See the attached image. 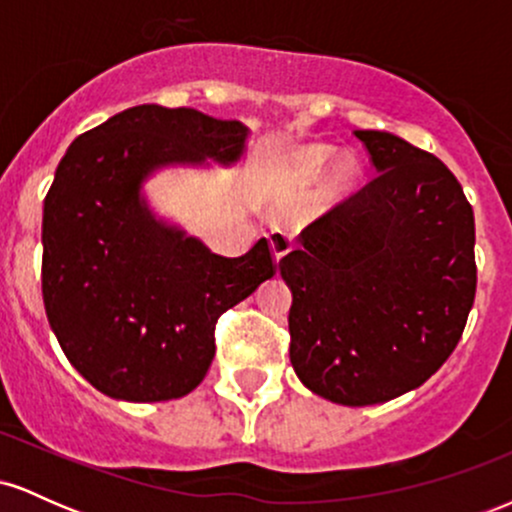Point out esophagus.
I'll use <instances>...</instances> for the list:
<instances>
[{
  "label": "esophagus",
  "instance_id": "obj_1",
  "mask_svg": "<svg viewBox=\"0 0 512 512\" xmlns=\"http://www.w3.org/2000/svg\"><path fill=\"white\" fill-rule=\"evenodd\" d=\"M269 245H272L274 264L279 267V262L291 252V236L286 231H281V228H274V231L269 233Z\"/></svg>",
  "mask_w": 512,
  "mask_h": 512
}]
</instances>
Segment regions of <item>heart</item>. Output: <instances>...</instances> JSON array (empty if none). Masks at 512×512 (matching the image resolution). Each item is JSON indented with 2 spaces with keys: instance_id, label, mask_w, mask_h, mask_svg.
<instances>
[{
  "instance_id": "obj_1",
  "label": "heart",
  "mask_w": 512,
  "mask_h": 512,
  "mask_svg": "<svg viewBox=\"0 0 512 512\" xmlns=\"http://www.w3.org/2000/svg\"><path fill=\"white\" fill-rule=\"evenodd\" d=\"M334 158H337V151H334L332 146H305V149H301L293 156L291 170L293 175H296V180L310 182V185H313V182H320L325 178ZM332 168L327 185H330L332 195L339 197L354 187L358 175H361V163H358L354 156H344L339 158Z\"/></svg>"
}]
</instances>
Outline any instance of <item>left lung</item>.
I'll use <instances>...</instances> for the list:
<instances>
[{"instance_id":"left-lung-1","label":"left lung","mask_w":512,"mask_h":512,"mask_svg":"<svg viewBox=\"0 0 512 512\" xmlns=\"http://www.w3.org/2000/svg\"><path fill=\"white\" fill-rule=\"evenodd\" d=\"M375 178L310 223L279 262L291 366L315 395L366 407L424 385L460 342L477 293L474 211L440 158L356 129Z\"/></svg>"}]
</instances>
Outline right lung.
<instances>
[{
    "mask_svg": "<svg viewBox=\"0 0 512 512\" xmlns=\"http://www.w3.org/2000/svg\"><path fill=\"white\" fill-rule=\"evenodd\" d=\"M248 127L137 105L76 137L43 207V301L64 356L103 395L168 402L202 383L221 313L274 276L267 238L221 257L154 214L163 168L233 166Z\"/></svg>",
    "mask_w": 512,
    "mask_h": 512,
    "instance_id": "add662e5",
    "label": "right lung"
}]
</instances>
